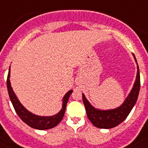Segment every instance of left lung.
Returning a JSON list of instances; mask_svg holds the SVG:
<instances>
[{
	"label": "left lung",
	"instance_id": "left-lung-1",
	"mask_svg": "<svg viewBox=\"0 0 148 148\" xmlns=\"http://www.w3.org/2000/svg\"><path fill=\"white\" fill-rule=\"evenodd\" d=\"M134 59L137 63L135 57ZM140 72L138 64V73L135 83L134 84L131 93L129 94L123 104L120 106L119 108L108 110H98L94 108L92 105H90V103L86 99L85 96L82 95L84 104L85 106L86 112L90 121L98 128L110 129L119 125L126 119L137 102L140 90Z\"/></svg>",
	"mask_w": 148,
	"mask_h": 148
}]
</instances>
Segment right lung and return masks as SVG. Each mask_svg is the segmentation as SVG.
<instances>
[{
  "label": "right lung",
  "instance_id": "right-lung-1",
  "mask_svg": "<svg viewBox=\"0 0 148 148\" xmlns=\"http://www.w3.org/2000/svg\"><path fill=\"white\" fill-rule=\"evenodd\" d=\"M7 88H8V95L10 97V101H11L15 111L19 116L20 118L28 126L31 127L32 128L38 129V130L51 129L57 126L61 121V120L63 119L64 115L67 101H68L70 95L72 93V90H71L64 95V97L63 98L62 109L60 110V112L53 116H51V117H41V116L34 114L28 111L21 103H20L19 100L16 97V95H15L14 92L13 91L12 88L10 86V68H9L8 79H7Z\"/></svg>",
  "mask_w": 148,
  "mask_h": 148
}]
</instances>
